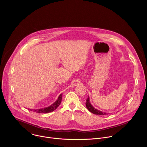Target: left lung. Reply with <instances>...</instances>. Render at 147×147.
Instances as JSON below:
<instances>
[{
  "mask_svg": "<svg viewBox=\"0 0 147 147\" xmlns=\"http://www.w3.org/2000/svg\"><path fill=\"white\" fill-rule=\"evenodd\" d=\"M86 107L88 109V110L90 112H91L94 114L98 115H107V114H108L106 112H103L102 111H100L95 109L91 105V103L90 102V100L89 96L88 97V98L87 99V102L86 103Z\"/></svg>",
  "mask_w": 147,
  "mask_h": 147,
  "instance_id": "obj_1",
  "label": "left lung"
}]
</instances>
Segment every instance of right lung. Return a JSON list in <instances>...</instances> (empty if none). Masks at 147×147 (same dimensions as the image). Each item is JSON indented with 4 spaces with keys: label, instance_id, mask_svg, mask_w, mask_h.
I'll return each mask as SVG.
<instances>
[{
    "label": "right lung",
    "instance_id": "1",
    "mask_svg": "<svg viewBox=\"0 0 147 147\" xmlns=\"http://www.w3.org/2000/svg\"><path fill=\"white\" fill-rule=\"evenodd\" d=\"M61 97H62V94H61L57 99L53 103H52L51 105L49 106L48 107L46 108H40V109H28L29 111H33L36 113H49L54 111L59 105L61 102Z\"/></svg>",
    "mask_w": 147,
    "mask_h": 147
}]
</instances>
